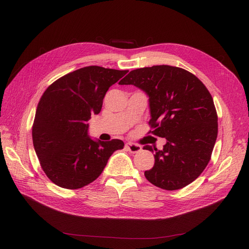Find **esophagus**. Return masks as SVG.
I'll use <instances>...</instances> for the list:
<instances>
[{
  "instance_id": "1",
  "label": "esophagus",
  "mask_w": 249,
  "mask_h": 249,
  "mask_svg": "<svg viewBox=\"0 0 249 249\" xmlns=\"http://www.w3.org/2000/svg\"><path fill=\"white\" fill-rule=\"evenodd\" d=\"M125 148L131 153H137V152L141 151V146L134 144V143H126Z\"/></svg>"
}]
</instances>
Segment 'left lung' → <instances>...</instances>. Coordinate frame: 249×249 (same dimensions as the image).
<instances>
[{
    "label": "left lung",
    "mask_w": 249,
    "mask_h": 249,
    "mask_svg": "<svg viewBox=\"0 0 249 249\" xmlns=\"http://www.w3.org/2000/svg\"><path fill=\"white\" fill-rule=\"evenodd\" d=\"M120 85H132L148 97L154 135L165 138L155 151L154 165L144 176L152 185L175 191L190 185L210 161L218 134V117L211 94L193 73L171 65L130 71Z\"/></svg>",
    "instance_id": "obj_1"
}]
</instances>
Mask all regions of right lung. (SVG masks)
<instances>
[{"instance_id": "add662e5", "label": "right lung", "mask_w": 249, "mask_h": 249, "mask_svg": "<svg viewBox=\"0 0 249 249\" xmlns=\"http://www.w3.org/2000/svg\"><path fill=\"white\" fill-rule=\"evenodd\" d=\"M127 72L90 65L58 78L43 93L35 114L33 145L44 173L58 187L89 185L113 152L124 147L119 139L89 137L88 121L100 113L109 88Z\"/></svg>"}]
</instances>
